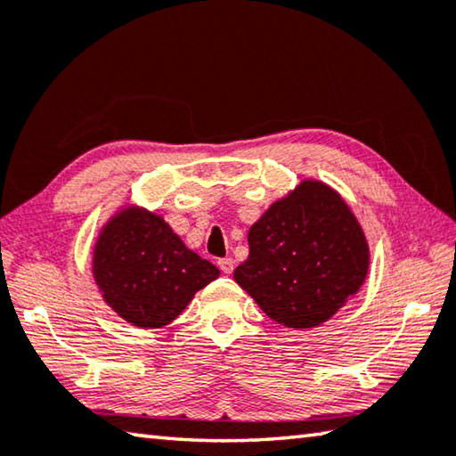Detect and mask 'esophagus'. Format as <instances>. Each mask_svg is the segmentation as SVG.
<instances>
[{
	"instance_id": "obj_1",
	"label": "esophagus",
	"mask_w": 456,
	"mask_h": 456,
	"mask_svg": "<svg viewBox=\"0 0 456 456\" xmlns=\"http://www.w3.org/2000/svg\"><path fill=\"white\" fill-rule=\"evenodd\" d=\"M219 265V269L225 273V274H231L233 273V266H235V261L231 256H225V258H221V261L217 263Z\"/></svg>"
}]
</instances>
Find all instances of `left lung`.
<instances>
[{"instance_id":"left-lung-1","label":"left lung","mask_w":456,"mask_h":456,"mask_svg":"<svg viewBox=\"0 0 456 456\" xmlns=\"http://www.w3.org/2000/svg\"><path fill=\"white\" fill-rule=\"evenodd\" d=\"M248 258L233 279L276 324L316 328L358 294L370 245L334 187L302 180L248 229Z\"/></svg>"}]
</instances>
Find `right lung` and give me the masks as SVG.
<instances>
[{
	"mask_svg": "<svg viewBox=\"0 0 456 456\" xmlns=\"http://www.w3.org/2000/svg\"><path fill=\"white\" fill-rule=\"evenodd\" d=\"M156 211L122 205L104 223L93 251V279L102 300L136 328H162L195 292L219 276Z\"/></svg>",
	"mask_w": 456,
	"mask_h": 456,
	"instance_id": "right-lung-1",
	"label": "right lung"
}]
</instances>
